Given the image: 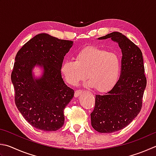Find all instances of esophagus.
<instances>
[{
  "mask_svg": "<svg viewBox=\"0 0 156 156\" xmlns=\"http://www.w3.org/2000/svg\"><path fill=\"white\" fill-rule=\"evenodd\" d=\"M82 93H83V90H80V89L76 90H75V93H74V97H75V98L78 97V96L80 95Z\"/></svg>",
  "mask_w": 156,
  "mask_h": 156,
  "instance_id": "1",
  "label": "esophagus"
}]
</instances>
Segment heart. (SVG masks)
I'll use <instances>...</instances> for the list:
<instances>
[{"mask_svg": "<svg viewBox=\"0 0 156 156\" xmlns=\"http://www.w3.org/2000/svg\"><path fill=\"white\" fill-rule=\"evenodd\" d=\"M61 72L67 83L74 85L86 78L87 85L99 92H107L117 83L121 72V61L115 52L95 46L81 50L75 61L67 60L61 65Z\"/></svg>", "mask_w": 156, "mask_h": 156, "instance_id": "1", "label": "heart"}]
</instances>
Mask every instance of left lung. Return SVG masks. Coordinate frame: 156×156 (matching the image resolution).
I'll list each match as a JSON object with an SVG mask.
<instances>
[{
  "label": "left lung",
  "instance_id": "obj_1",
  "mask_svg": "<svg viewBox=\"0 0 156 156\" xmlns=\"http://www.w3.org/2000/svg\"><path fill=\"white\" fill-rule=\"evenodd\" d=\"M111 38L121 49V72L116 85L104 95H95L91 126L100 133L122 129L140 112L147 85L143 54L122 33L112 32L98 39Z\"/></svg>",
  "mask_w": 156,
  "mask_h": 156
}]
</instances>
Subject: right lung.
Instances as JSON below:
<instances>
[{"label":"right lung","instance_id":"right-lung-1","mask_svg":"<svg viewBox=\"0 0 156 156\" xmlns=\"http://www.w3.org/2000/svg\"><path fill=\"white\" fill-rule=\"evenodd\" d=\"M72 45V41L41 33L27 41L16 56L11 76L16 105L37 129L56 131L63 126L64 109L74 91L65 84L61 67ZM35 65L43 69L41 78L32 76Z\"/></svg>","mask_w":156,"mask_h":156}]
</instances>
